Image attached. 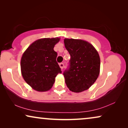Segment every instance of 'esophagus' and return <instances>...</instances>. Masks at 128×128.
Wrapping results in <instances>:
<instances>
[{"label":"esophagus","mask_w":128,"mask_h":128,"mask_svg":"<svg viewBox=\"0 0 128 128\" xmlns=\"http://www.w3.org/2000/svg\"><path fill=\"white\" fill-rule=\"evenodd\" d=\"M59 66H60V68L62 69H64V63H60V64H59Z\"/></svg>","instance_id":"34e87169"}]
</instances>
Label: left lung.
Masks as SVG:
<instances>
[{"mask_svg": "<svg viewBox=\"0 0 128 128\" xmlns=\"http://www.w3.org/2000/svg\"><path fill=\"white\" fill-rule=\"evenodd\" d=\"M64 43L70 55L69 66L64 72L67 87L74 92L86 90L98 77V54L91 44L83 40L64 39Z\"/></svg>", "mask_w": 128, "mask_h": 128, "instance_id": "8db88e82", "label": "left lung"}]
</instances>
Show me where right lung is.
<instances>
[{"instance_id": "add662e5", "label": "right lung", "mask_w": 128, "mask_h": 128, "mask_svg": "<svg viewBox=\"0 0 128 128\" xmlns=\"http://www.w3.org/2000/svg\"><path fill=\"white\" fill-rule=\"evenodd\" d=\"M59 38H42L30 45L21 59V70L28 84L38 92L52 88L61 69L56 62L57 52L54 50Z\"/></svg>"}]
</instances>
